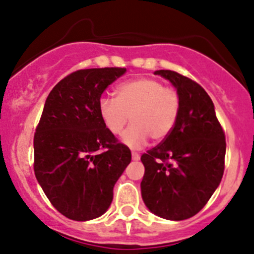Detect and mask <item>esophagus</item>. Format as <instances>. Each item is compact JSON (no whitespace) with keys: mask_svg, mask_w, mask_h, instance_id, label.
I'll use <instances>...</instances> for the list:
<instances>
[{"mask_svg":"<svg viewBox=\"0 0 254 254\" xmlns=\"http://www.w3.org/2000/svg\"><path fill=\"white\" fill-rule=\"evenodd\" d=\"M131 156H132V160H135V161L140 159V155L137 154V152H135V151L131 152Z\"/></svg>","mask_w":254,"mask_h":254,"instance_id":"34e87169","label":"esophagus"}]
</instances>
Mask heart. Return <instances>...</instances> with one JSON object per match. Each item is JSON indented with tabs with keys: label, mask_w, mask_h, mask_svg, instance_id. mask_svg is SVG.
<instances>
[{
	"label": "heart",
	"mask_w": 254,
	"mask_h": 254,
	"mask_svg": "<svg viewBox=\"0 0 254 254\" xmlns=\"http://www.w3.org/2000/svg\"><path fill=\"white\" fill-rule=\"evenodd\" d=\"M180 109L177 90L149 77L122 83L115 88V99L102 97L98 102L100 119L112 135L122 134L130 119L132 125L123 140L132 147L144 145L147 137L154 142L166 139L176 125Z\"/></svg>",
	"instance_id": "b5f03b06"
}]
</instances>
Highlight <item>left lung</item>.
<instances>
[{"label": "left lung", "instance_id": "1", "mask_svg": "<svg viewBox=\"0 0 254 254\" xmlns=\"http://www.w3.org/2000/svg\"><path fill=\"white\" fill-rule=\"evenodd\" d=\"M155 74L175 85L181 109L171 134L141 155V196L156 216L182 221L200 212L220 185L226 136L210 95L198 83L174 70Z\"/></svg>", "mask_w": 254, "mask_h": 254}]
</instances>
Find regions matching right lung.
Instances as JSON below:
<instances>
[{"instance_id": "1", "label": "right lung", "mask_w": 254, "mask_h": 254, "mask_svg": "<svg viewBox=\"0 0 254 254\" xmlns=\"http://www.w3.org/2000/svg\"><path fill=\"white\" fill-rule=\"evenodd\" d=\"M127 68L70 73L47 97L33 139L34 175L49 202L69 220L102 216L131 152L110 134L98 112L103 92Z\"/></svg>"}]
</instances>
